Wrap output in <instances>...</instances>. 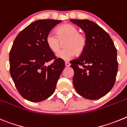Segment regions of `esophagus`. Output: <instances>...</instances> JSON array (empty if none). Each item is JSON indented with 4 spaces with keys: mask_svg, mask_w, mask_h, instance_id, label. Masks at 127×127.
Returning a JSON list of instances; mask_svg holds the SVG:
<instances>
[{
    "mask_svg": "<svg viewBox=\"0 0 127 127\" xmlns=\"http://www.w3.org/2000/svg\"><path fill=\"white\" fill-rule=\"evenodd\" d=\"M65 66H67V67H69L70 66V63L68 62H65Z\"/></svg>",
    "mask_w": 127,
    "mask_h": 127,
    "instance_id": "esophagus-1",
    "label": "esophagus"
}]
</instances>
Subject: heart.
<instances>
[{"mask_svg": "<svg viewBox=\"0 0 127 127\" xmlns=\"http://www.w3.org/2000/svg\"><path fill=\"white\" fill-rule=\"evenodd\" d=\"M64 41V49L57 54V57L65 61L71 59L75 54L80 55L85 51L87 43L86 35L79 32V29L71 24L59 26L56 29V35L49 33L45 38L48 48L54 53L59 52Z\"/></svg>", "mask_w": 127, "mask_h": 127, "instance_id": "1", "label": "heart"}]
</instances>
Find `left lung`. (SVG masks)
I'll list each match as a JSON object with an SVG mask.
<instances>
[{"instance_id":"1","label":"left lung","mask_w":127,"mask_h":127,"mask_svg":"<svg viewBox=\"0 0 127 127\" xmlns=\"http://www.w3.org/2000/svg\"><path fill=\"white\" fill-rule=\"evenodd\" d=\"M85 32L87 46L79 58L70 61L76 92L91 100L100 99L114 86L118 72L117 51L109 34L88 19H73Z\"/></svg>"}]
</instances>
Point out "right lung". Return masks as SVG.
Returning a JSON list of instances; mask_svg holds the SVG:
<instances>
[{"instance_id":"obj_1","label":"right lung","mask_w":127,"mask_h":127,"mask_svg":"<svg viewBox=\"0 0 127 127\" xmlns=\"http://www.w3.org/2000/svg\"><path fill=\"white\" fill-rule=\"evenodd\" d=\"M61 20L40 19L32 23L17 35L9 53L10 74L21 96L32 102L49 97L65 67L45 42L47 34ZM51 60L49 66L45 64Z\"/></svg>"}]
</instances>
